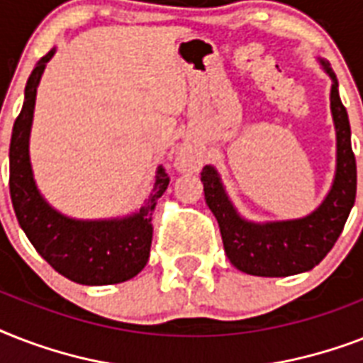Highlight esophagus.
Wrapping results in <instances>:
<instances>
[{"label": "esophagus", "mask_w": 363, "mask_h": 363, "mask_svg": "<svg viewBox=\"0 0 363 363\" xmlns=\"http://www.w3.org/2000/svg\"><path fill=\"white\" fill-rule=\"evenodd\" d=\"M177 164H179V167H182V169H190V167H194L192 152H190L188 148H182L181 152H179V156H177Z\"/></svg>", "instance_id": "34e87169"}]
</instances>
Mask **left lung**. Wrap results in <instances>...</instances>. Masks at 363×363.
Segmentation results:
<instances>
[{"label": "left lung", "instance_id": "8db88e82", "mask_svg": "<svg viewBox=\"0 0 363 363\" xmlns=\"http://www.w3.org/2000/svg\"><path fill=\"white\" fill-rule=\"evenodd\" d=\"M318 64L332 79L330 109L337 158L332 186L313 213L290 220H248L235 209L220 173L213 165H205L201 171L205 203L218 222L228 259L248 275L290 277L313 269L332 250L354 205L356 160L350 145L349 115L339 98L337 77L326 60L318 58Z\"/></svg>", "mask_w": 363, "mask_h": 363}]
</instances>
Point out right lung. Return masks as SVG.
<instances>
[{
    "label": "right lung",
    "instance_id": "1",
    "mask_svg": "<svg viewBox=\"0 0 363 363\" xmlns=\"http://www.w3.org/2000/svg\"><path fill=\"white\" fill-rule=\"evenodd\" d=\"M56 48L43 56L31 71L24 90V105L14 121L9 148V188L14 213L35 250L60 275L86 286L130 281L147 265L152 242V211L167 190L169 177L162 165L154 186L135 213L115 218L82 220L48 203L37 188L30 160V133L37 86Z\"/></svg>",
    "mask_w": 363,
    "mask_h": 363
}]
</instances>
